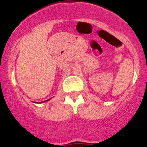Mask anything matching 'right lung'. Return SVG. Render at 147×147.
Here are the masks:
<instances>
[{"mask_svg": "<svg viewBox=\"0 0 147 147\" xmlns=\"http://www.w3.org/2000/svg\"><path fill=\"white\" fill-rule=\"evenodd\" d=\"M50 99H49V100H45V101H43V102H47V101H48V100H50ZM37 103H38V102H37Z\"/></svg>", "mask_w": 147, "mask_h": 147, "instance_id": "obj_1", "label": "right lung"}]
</instances>
